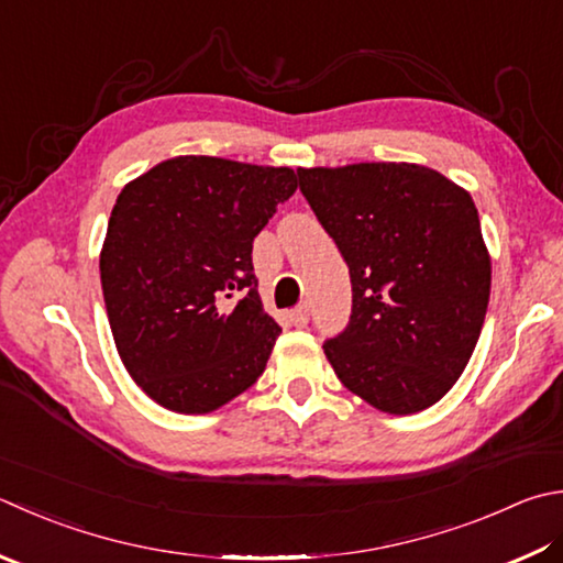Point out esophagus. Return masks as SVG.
<instances>
[{"label":"esophagus","mask_w":563,"mask_h":563,"mask_svg":"<svg viewBox=\"0 0 563 563\" xmlns=\"http://www.w3.org/2000/svg\"><path fill=\"white\" fill-rule=\"evenodd\" d=\"M289 323L294 328H306V325H309V306H299V309H294L289 313Z\"/></svg>","instance_id":"34e87169"}]
</instances>
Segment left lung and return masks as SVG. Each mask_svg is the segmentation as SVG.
I'll return each mask as SVG.
<instances>
[{
	"label": "left lung",
	"instance_id": "left-lung-1",
	"mask_svg": "<svg viewBox=\"0 0 563 563\" xmlns=\"http://www.w3.org/2000/svg\"><path fill=\"white\" fill-rule=\"evenodd\" d=\"M296 176L353 284L350 321L323 343L338 379L379 411L437 405L468 365L490 299L473 198L417 164Z\"/></svg>",
	"mask_w": 563,
	"mask_h": 563
}]
</instances>
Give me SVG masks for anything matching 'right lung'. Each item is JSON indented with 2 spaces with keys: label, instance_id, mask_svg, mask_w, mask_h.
<instances>
[{
  "label": "right lung",
  "instance_id": "add662e5",
  "mask_svg": "<svg viewBox=\"0 0 563 563\" xmlns=\"http://www.w3.org/2000/svg\"><path fill=\"white\" fill-rule=\"evenodd\" d=\"M291 168L178 156L122 188L100 254L114 345L158 405L206 413L252 387L282 328L252 242L296 190Z\"/></svg>",
  "mask_w": 563,
  "mask_h": 563
}]
</instances>
